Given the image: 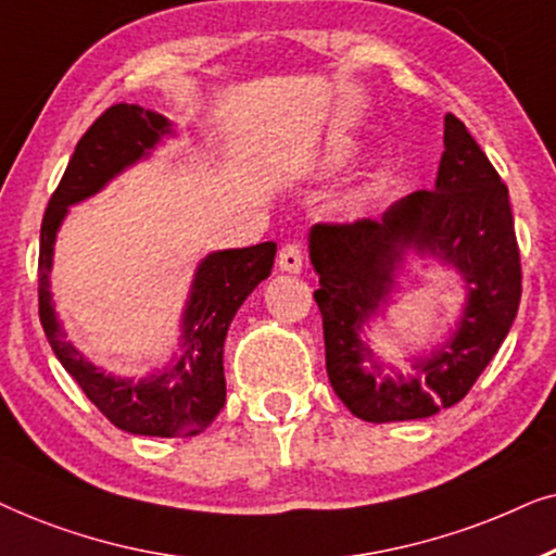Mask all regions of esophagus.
<instances>
[{"label":"esophagus","mask_w":556,"mask_h":556,"mask_svg":"<svg viewBox=\"0 0 556 556\" xmlns=\"http://www.w3.org/2000/svg\"><path fill=\"white\" fill-rule=\"evenodd\" d=\"M277 266L282 271H290V274L302 271V266H305V258H302V249L298 247V243H287V247L279 249Z\"/></svg>","instance_id":"34e87169"}]
</instances>
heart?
Instances as JSON below:
<instances>
[{
  "instance_id": "heart-1",
  "label": "heart",
  "mask_w": 556,
  "mask_h": 556,
  "mask_svg": "<svg viewBox=\"0 0 556 556\" xmlns=\"http://www.w3.org/2000/svg\"><path fill=\"white\" fill-rule=\"evenodd\" d=\"M361 154V144L355 139L345 137V135H328L320 144L315 147L313 152L307 154L305 162H302V173L313 175V177H330L345 169L348 165H353ZM368 203V190L366 185H353L345 192H340L336 198V211L343 213L348 218L361 216L366 211Z\"/></svg>"
}]
</instances>
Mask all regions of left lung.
<instances>
[{
    "instance_id": "1",
    "label": "left lung",
    "mask_w": 556,
    "mask_h": 556,
    "mask_svg": "<svg viewBox=\"0 0 556 556\" xmlns=\"http://www.w3.org/2000/svg\"><path fill=\"white\" fill-rule=\"evenodd\" d=\"M432 190L391 203L381 220L317 224L307 233L330 387L358 419H427L460 402L519 313L521 262L508 188L460 118L445 116ZM412 263L455 270L466 290L456 320L415 352L413 374L389 367L365 330L386 319Z\"/></svg>"
}]
</instances>
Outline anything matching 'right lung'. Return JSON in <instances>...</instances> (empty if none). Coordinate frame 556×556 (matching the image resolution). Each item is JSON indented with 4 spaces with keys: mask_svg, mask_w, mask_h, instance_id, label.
Listing matches in <instances>:
<instances>
[{
    "mask_svg": "<svg viewBox=\"0 0 556 556\" xmlns=\"http://www.w3.org/2000/svg\"><path fill=\"white\" fill-rule=\"evenodd\" d=\"M169 118L135 103L103 111L80 137L40 228V323L55 358L111 425L142 438H195L226 404L224 343L243 300L271 274L277 243L218 249L195 266L180 317L177 353L144 376H116L96 366L71 343L50 292L55 239L71 205L99 195L129 167L147 162L165 139H175Z\"/></svg>",
    "mask_w": 556,
    "mask_h": 556,
    "instance_id": "obj_1",
    "label": "right lung"
}]
</instances>
